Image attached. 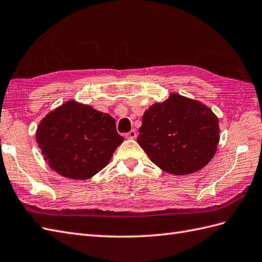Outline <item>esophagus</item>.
I'll use <instances>...</instances> for the list:
<instances>
[{"instance_id":"1","label":"esophagus","mask_w":262,"mask_h":262,"mask_svg":"<svg viewBox=\"0 0 262 262\" xmlns=\"http://www.w3.org/2000/svg\"><path fill=\"white\" fill-rule=\"evenodd\" d=\"M136 136H137V133H136V130H134V129H132L130 132H128L125 135V137L128 138V139H135Z\"/></svg>"}]
</instances>
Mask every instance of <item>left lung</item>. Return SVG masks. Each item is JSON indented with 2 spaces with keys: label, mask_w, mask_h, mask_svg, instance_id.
<instances>
[{
  "label": "left lung",
  "mask_w": 262,
  "mask_h": 262,
  "mask_svg": "<svg viewBox=\"0 0 262 262\" xmlns=\"http://www.w3.org/2000/svg\"><path fill=\"white\" fill-rule=\"evenodd\" d=\"M219 120L207 105L170 93L142 119L137 143L151 162L171 175H189L210 162L219 143Z\"/></svg>",
  "instance_id": "left-lung-1"
}]
</instances>
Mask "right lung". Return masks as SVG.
Masks as SVG:
<instances>
[{
    "label": "right lung",
    "mask_w": 262,
    "mask_h": 262,
    "mask_svg": "<svg viewBox=\"0 0 262 262\" xmlns=\"http://www.w3.org/2000/svg\"><path fill=\"white\" fill-rule=\"evenodd\" d=\"M123 140L110 114L76 100L50 112L36 129L45 162L61 176L76 180L102 170Z\"/></svg>",
    "instance_id": "add662e5"
}]
</instances>
